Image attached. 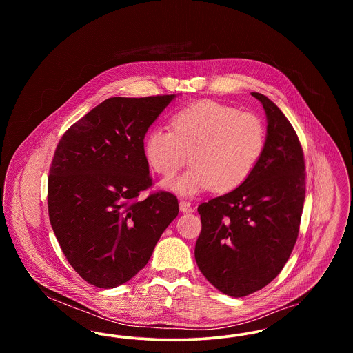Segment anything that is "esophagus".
Returning <instances> with one entry per match:
<instances>
[{"label": "esophagus", "instance_id": "obj_1", "mask_svg": "<svg viewBox=\"0 0 353 353\" xmlns=\"http://www.w3.org/2000/svg\"><path fill=\"white\" fill-rule=\"evenodd\" d=\"M180 210H181L183 213H192V212H193V208H192L190 202L181 200V201H180Z\"/></svg>", "mask_w": 353, "mask_h": 353}]
</instances>
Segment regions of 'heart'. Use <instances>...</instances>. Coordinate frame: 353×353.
I'll list each match as a JSON object with an SVG mask.
<instances>
[{
    "instance_id": "1",
    "label": "heart",
    "mask_w": 353,
    "mask_h": 353,
    "mask_svg": "<svg viewBox=\"0 0 353 353\" xmlns=\"http://www.w3.org/2000/svg\"><path fill=\"white\" fill-rule=\"evenodd\" d=\"M265 144L266 131L258 117L219 101H202L174 114L172 131L151 130L144 154L164 179H173L192 156L190 169L167 185L181 196H194L209 188L229 193L252 176Z\"/></svg>"
}]
</instances>
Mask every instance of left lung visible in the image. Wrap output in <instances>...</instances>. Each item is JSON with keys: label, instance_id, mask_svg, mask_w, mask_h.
Returning a JSON list of instances; mask_svg holds the SVG:
<instances>
[{"label": "left lung", "instance_id": "left-lung-1", "mask_svg": "<svg viewBox=\"0 0 353 353\" xmlns=\"http://www.w3.org/2000/svg\"><path fill=\"white\" fill-rule=\"evenodd\" d=\"M252 95L268 119L262 157L245 184L199 206L202 230L194 249L203 276L234 298L263 288L282 271L298 238L305 194L296 132L274 101Z\"/></svg>", "mask_w": 353, "mask_h": 353}]
</instances>
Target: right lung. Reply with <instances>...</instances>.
Listing matches in <instances>:
<instances>
[{"label":"right lung","instance_id":"obj_1","mask_svg":"<svg viewBox=\"0 0 353 353\" xmlns=\"http://www.w3.org/2000/svg\"><path fill=\"white\" fill-rule=\"evenodd\" d=\"M176 97L105 99L58 143L48 181L51 228L90 285L114 288L134 278L179 214L168 192L136 200L152 185L144 137Z\"/></svg>","mask_w":353,"mask_h":353}]
</instances>
